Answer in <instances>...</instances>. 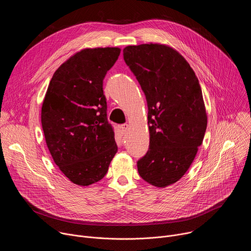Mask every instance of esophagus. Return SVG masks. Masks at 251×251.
<instances>
[{
  "instance_id": "esophagus-1",
  "label": "esophagus",
  "mask_w": 251,
  "mask_h": 251,
  "mask_svg": "<svg viewBox=\"0 0 251 251\" xmlns=\"http://www.w3.org/2000/svg\"><path fill=\"white\" fill-rule=\"evenodd\" d=\"M120 128H121V130H122V131L125 133V132H127V131L129 130V125L125 123V124H122Z\"/></svg>"
}]
</instances>
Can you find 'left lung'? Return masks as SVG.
I'll return each instance as SVG.
<instances>
[{
	"mask_svg": "<svg viewBox=\"0 0 251 251\" xmlns=\"http://www.w3.org/2000/svg\"><path fill=\"white\" fill-rule=\"evenodd\" d=\"M123 56L148 105L150 145L138 172L165 188L186 174L202 143L207 116L201 88L188 61L168 46H129Z\"/></svg>",
	"mask_w": 251,
	"mask_h": 251,
	"instance_id": "1",
	"label": "left lung"
}]
</instances>
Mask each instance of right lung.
Segmentation results:
<instances>
[{"label":"right lung","instance_id":"right-lung-1","mask_svg":"<svg viewBox=\"0 0 251 251\" xmlns=\"http://www.w3.org/2000/svg\"><path fill=\"white\" fill-rule=\"evenodd\" d=\"M120 51L85 49L69 57L55 70L43 102L47 146L63 175L78 186L100 181L118 150L103 79Z\"/></svg>","mask_w":251,"mask_h":251}]
</instances>
